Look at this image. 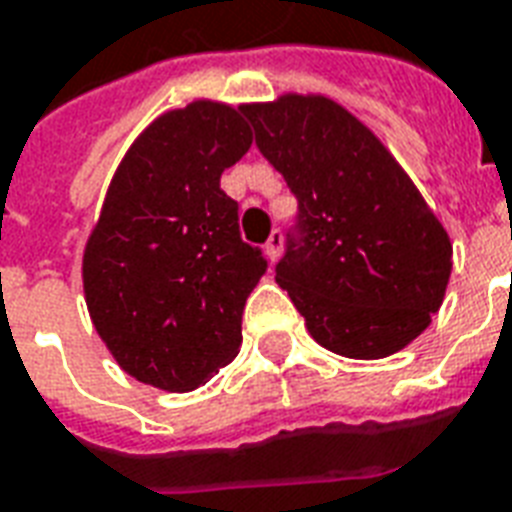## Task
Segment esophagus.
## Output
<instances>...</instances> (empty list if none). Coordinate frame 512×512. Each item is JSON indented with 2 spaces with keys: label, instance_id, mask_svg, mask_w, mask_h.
<instances>
[{
  "label": "esophagus",
  "instance_id": "esophagus-1",
  "mask_svg": "<svg viewBox=\"0 0 512 512\" xmlns=\"http://www.w3.org/2000/svg\"><path fill=\"white\" fill-rule=\"evenodd\" d=\"M280 251H283V235H280V232H272L267 245H264V256H267L269 261H277L280 259Z\"/></svg>",
  "mask_w": 512,
  "mask_h": 512
}]
</instances>
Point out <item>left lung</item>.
Here are the masks:
<instances>
[{
    "mask_svg": "<svg viewBox=\"0 0 512 512\" xmlns=\"http://www.w3.org/2000/svg\"><path fill=\"white\" fill-rule=\"evenodd\" d=\"M261 154L299 200V237L277 264L320 347L379 360L441 310L451 237L368 125L334 98L283 93L243 104Z\"/></svg>",
    "mask_w": 512,
    "mask_h": 512,
    "instance_id": "left-lung-1",
    "label": "left lung"
}]
</instances>
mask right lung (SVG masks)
<instances>
[{
  "label": "right lung",
  "instance_id": "obj_1",
  "mask_svg": "<svg viewBox=\"0 0 512 512\" xmlns=\"http://www.w3.org/2000/svg\"><path fill=\"white\" fill-rule=\"evenodd\" d=\"M251 144L243 106L197 98L149 122L114 170L82 288L106 350L138 382L189 392L240 352L267 261L243 243L221 173Z\"/></svg>",
  "mask_w": 512,
  "mask_h": 512
}]
</instances>
